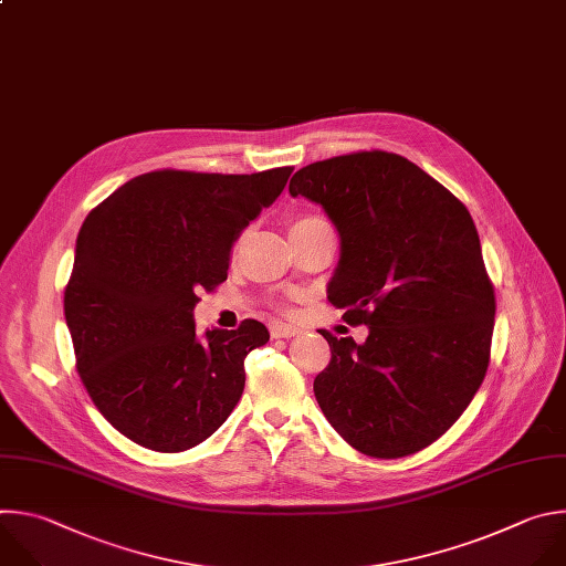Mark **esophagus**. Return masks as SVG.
<instances>
[{"label":"esophagus","mask_w":566,"mask_h":566,"mask_svg":"<svg viewBox=\"0 0 566 566\" xmlns=\"http://www.w3.org/2000/svg\"><path fill=\"white\" fill-rule=\"evenodd\" d=\"M301 329L296 325H290V323H272L270 327V334L272 338H287V336H296Z\"/></svg>","instance_id":"obj_1"}]
</instances>
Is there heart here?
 Segmentation results:
<instances>
[{
  "mask_svg": "<svg viewBox=\"0 0 566 566\" xmlns=\"http://www.w3.org/2000/svg\"><path fill=\"white\" fill-rule=\"evenodd\" d=\"M323 224H327L323 218L318 216H298L292 220L290 224V234L292 232H305V230H314V228H323Z\"/></svg>",
  "mask_w": 566,
  "mask_h": 566,
  "instance_id": "1",
  "label": "heart"
}]
</instances>
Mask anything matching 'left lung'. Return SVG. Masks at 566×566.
<instances>
[{
  "instance_id": "1",
  "label": "left lung",
  "mask_w": 566,
  "mask_h": 566,
  "mask_svg": "<svg viewBox=\"0 0 566 566\" xmlns=\"http://www.w3.org/2000/svg\"><path fill=\"white\" fill-rule=\"evenodd\" d=\"M292 196L321 205L342 239L327 301L368 338L321 329L332 359L314 397L359 453L406 458L453 426L480 390L495 292L469 209L415 163L359 151L312 163Z\"/></svg>"
}]
</instances>
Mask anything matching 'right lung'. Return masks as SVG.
Masks as SVG:
<instances>
[{"label":"right lung","instance_id":"add662e5","mask_svg":"<svg viewBox=\"0 0 566 566\" xmlns=\"http://www.w3.org/2000/svg\"><path fill=\"white\" fill-rule=\"evenodd\" d=\"M292 167L259 174L163 169L132 178L82 222L64 290L80 379L132 441L180 453L213 434L245 388L261 321L198 336V294L228 279L230 252L283 191Z\"/></svg>","mask_w":566,"mask_h":566}]
</instances>
